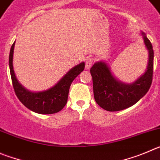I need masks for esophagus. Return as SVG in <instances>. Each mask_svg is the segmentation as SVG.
Here are the masks:
<instances>
[{"mask_svg": "<svg viewBox=\"0 0 160 160\" xmlns=\"http://www.w3.org/2000/svg\"><path fill=\"white\" fill-rule=\"evenodd\" d=\"M93 60L92 58H87L86 59V62H85V69L89 70L92 65Z\"/></svg>", "mask_w": 160, "mask_h": 160, "instance_id": "obj_1", "label": "esophagus"}]
</instances>
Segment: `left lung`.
Masks as SVG:
<instances>
[{"label": "left lung", "instance_id": "8db88e82", "mask_svg": "<svg viewBox=\"0 0 160 160\" xmlns=\"http://www.w3.org/2000/svg\"><path fill=\"white\" fill-rule=\"evenodd\" d=\"M141 36L148 52V65L134 82L123 83L116 79L105 61H97L91 68L95 100L104 110L117 112L131 107L146 95L152 85L154 51L146 34L141 32Z\"/></svg>", "mask_w": 160, "mask_h": 160}]
</instances>
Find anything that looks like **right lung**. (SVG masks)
<instances>
[{"label":"right lung","instance_id":"obj_1","mask_svg":"<svg viewBox=\"0 0 160 160\" xmlns=\"http://www.w3.org/2000/svg\"><path fill=\"white\" fill-rule=\"evenodd\" d=\"M15 42L9 53V69L12 85L17 98L29 110L39 114H53L60 112L67 103L71 83L84 69V62L74 66L55 85L41 92H31L18 81L13 69V52Z\"/></svg>","mask_w":160,"mask_h":160}]
</instances>
